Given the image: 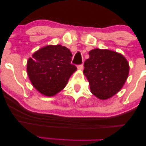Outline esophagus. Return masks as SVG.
<instances>
[{"label":"esophagus","mask_w":146,"mask_h":146,"mask_svg":"<svg viewBox=\"0 0 146 146\" xmlns=\"http://www.w3.org/2000/svg\"><path fill=\"white\" fill-rule=\"evenodd\" d=\"M83 68H84L83 64H80V65H78V68L79 70H80V71H81V70H82Z\"/></svg>","instance_id":"esophagus-1"}]
</instances>
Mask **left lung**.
Wrapping results in <instances>:
<instances>
[{
    "label": "left lung",
    "mask_w": 146,
    "mask_h": 146,
    "mask_svg": "<svg viewBox=\"0 0 146 146\" xmlns=\"http://www.w3.org/2000/svg\"><path fill=\"white\" fill-rule=\"evenodd\" d=\"M84 62V74L90 89L100 100H107L117 94L126 81L129 64L120 53L108 49L95 48Z\"/></svg>",
    "instance_id": "obj_1"
}]
</instances>
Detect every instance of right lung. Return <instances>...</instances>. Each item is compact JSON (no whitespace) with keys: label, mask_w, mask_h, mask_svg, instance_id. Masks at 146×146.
Instances as JSON below:
<instances>
[{"label":"right lung","mask_w":146,"mask_h":146,"mask_svg":"<svg viewBox=\"0 0 146 146\" xmlns=\"http://www.w3.org/2000/svg\"><path fill=\"white\" fill-rule=\"evenodd\" d=\"M72 53L66 46L48 45L40 48L27 61V74L33 86L42 94L53 96L64 88L77 70Z\"/></svg>","instance_id":"1"}]
</instances>
